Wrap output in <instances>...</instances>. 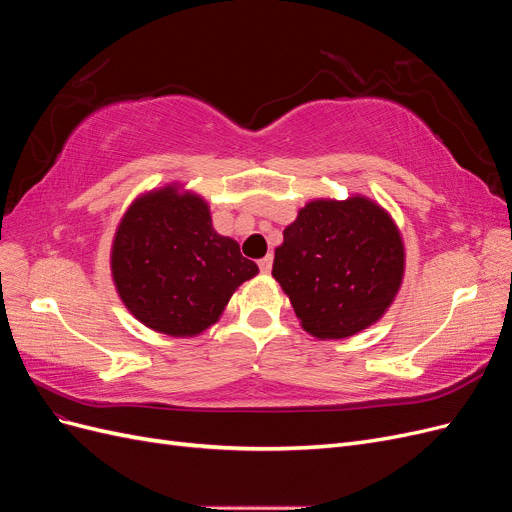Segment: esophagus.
Returning a JSON list of instances; mask_svg holds the SVG:
<instances>
[{"mask_svg": "<svg viewBox=\"0 0 512 512\" xmlns=\"http://www.w3.org/2000/svg\"><path fill=\"white\" fill-rule=\"evenodd\" d=\"M258 267H260V271H262V273H271V267H273V256H271V254H267L265 258H260V260H258Z\"/></svg>", "mask_w": 512, "mask_h": 512, "instance_id": "esophagus-1", "label": "esophagus"}]
</instances>
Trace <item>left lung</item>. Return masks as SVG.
I'll list each match as a JSON object with an SVG mask.
<instances>
[{
    "label": "left lung",
    "instance_id": "left-lung-1",
    "mask_svg": "<svg viewBox=\"0 0 512 512\" xmlns=\"http://www.w3.org/2000/svg\"><path fill=\"white\" fill-rule=\"evenodd\" d=\"M273 277L309 335L344 339L393 303L404 243L389 213L365 196L312 200L284 230Z\"/></svg>",
    "mask_w": 512,
    "mask_h": 512
}]
</instances>
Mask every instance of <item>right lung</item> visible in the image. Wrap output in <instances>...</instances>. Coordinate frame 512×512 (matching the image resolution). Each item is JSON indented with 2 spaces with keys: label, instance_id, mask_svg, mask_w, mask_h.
Masks as SVG:
<instances>
[{
  "label": "right lung",
  "instance_id": "right-lung-1",
  "mask_svg": "<svg viewBox=\"0 0 512 512\" xmlns=\"http://www.w3.org/2000/svg\"><path fill=\"white\" fill-rule=\"evenodd\" d=\"M111 269L130 312L173 337L218 322L232 292L258 273L237 241L213 230L205 200L173 185L134 200L115 232Z\"/></svg>",
  "mask_w": 512,
  "mask_h": 512
}]
</instances>
